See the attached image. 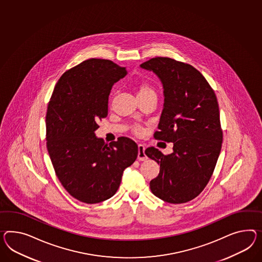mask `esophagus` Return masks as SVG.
Segmentation results:
<instances>
[{"mask_svg": "<svg viewBox=\"0 0 262 262\" xmlns=\"http://www.w3.org/2000/svg\"><path fill=\"white\" fill-rule=\"evenodd\" d=\"M144 151H145V147L142 144H139L138 145V160H140V161L147 160V156Z\"/></svg>", "mask_w": 262, "mask_h": 262, "instance_id": "34e87169", "label": "esophagus"}]
</instances>
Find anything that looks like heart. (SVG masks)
<instances>
[{"mask_svg":"<svg viewBox=\"0 0 262 262\" xmlns=\"http://www.w3.org/2000/svg\"><path fill=\"white\" fill-rule=\"evenodd\" d=\"M137 92H138V96H141V95L155 93V90L153 86L151 84H149L148 82H141L137 88ZM134 132L137 135H141L142 133V129L139 126H136L134 128Z\"/></svg>","mask_w":262,"mask_h":262,"instance_id":"1","label":"heart"}]
</instances>
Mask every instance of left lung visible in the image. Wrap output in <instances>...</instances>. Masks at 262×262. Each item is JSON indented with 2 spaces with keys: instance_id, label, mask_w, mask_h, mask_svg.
I'll list each match as a JSON object with an SVG mask.
<instances>
[{
  "instance_id": "1",
  "label": "left lung",
  "mask_w": 262,
  "mask_h": 262,
  "mask_svg": "<svg viewBox=\"0 0 262 262\" xmlns=\"http://www.w3.org/2000/svg\"><path fill=\"white\" fill-rule=\"evenodd\" d=\"M141 68L157 75L163 88V110L155 139L174 144L167 156L157 148L145 150L160 164L150 189L168 203L190 202L207 185L222 150L215 92L200 71L184 62L158 57Z\"/></svg>"
}]
</instances>
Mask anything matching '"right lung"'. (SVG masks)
I'll return each instance as SVG.
<instances>
[{"instance_id":"right-lung-1","label":"right lung","mask_w":262,"mask_h":262,"mask_svg":"<svg viewBox=\"0 0 262 262\" xmlns=\"http://www.w3.org/2000/svg\"><path fill=\"white\" fill-rule=\"evenodd\" d=\"M127 74L112 60L89 59L60 78L47 107V147L61 185L88 204L106 201L120 187L138 145L126 137L106 144L96 137L106 118L112 86Z\"/></svg>"}]
</instances>
